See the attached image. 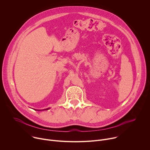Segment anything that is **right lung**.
Returning <instances> with one entry per match:
<instances>
[{
    "label": "right lung",
    "instance_id": "obj_1",
    "mask_svg": "<svg viewBox=\"0 0 150 150\" xmlns=\"http://www.w3.org/2000/svg\"><path fill=\"white\" fill-rule=\"evenodd\" d=\"M49 109H50V108H47V109H42V110H35V109H34V110H37V111H42V110H49Z\"/></svg>",
    "mask_w": 150,
    "mask_h": 150
}]
</instances>
